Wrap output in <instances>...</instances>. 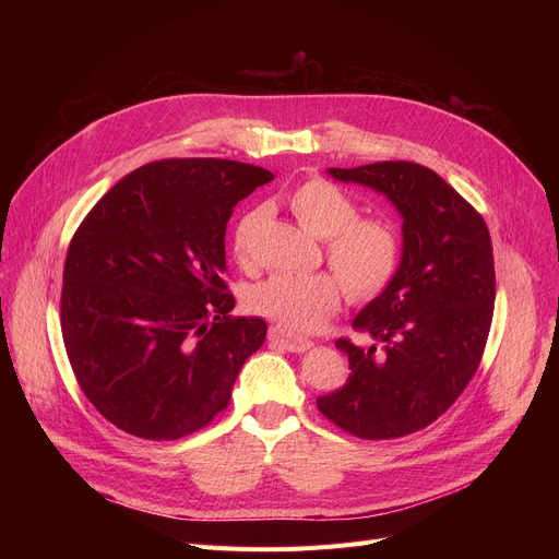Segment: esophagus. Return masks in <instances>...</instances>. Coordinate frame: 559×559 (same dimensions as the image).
I'll return each instance as SVG.
<instances>
[{"label":"esophagus","instance_id":"obj_1","mask_svg":"<svg viewBox=\"0 0 559 559\" xmlns=\"http://www.w3.org/2000/svg\"><path fill=\"white\" fill-rule=\"evenodd\" d=\"M270 340L276 342V344H281L283 348L292 350V354H304V350H308V348L312 346V340L299 337V335L289 333V331L283 329V326H272V329H270Z\"/></svg>","mask_w":559,"mask_h":559}]
</instances>
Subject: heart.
Segmentation results:
<instances>
[{
    "label": "heart",
    "mask_w": 559,
    "mask_h": 559,
    "mask_svg": "<svg viewBox=\"0 0 559 559\" xmlns=\"http://www.w3.org/2000/svg\"><path fill=\"white\" fill-rule=\"evenodd\" d=\"M301 226L326 240V258L354 301L383 292L401 262L399 228L385 217H358V201L326 179H310L289 194ZM260 213H247L233 230V253L249 260L251 233ZM333 274H274L249 292V306L287 331H319L337 312L344 288Z\"/></svg>",
    "instance_id": "heart-1"
}]
</instances>
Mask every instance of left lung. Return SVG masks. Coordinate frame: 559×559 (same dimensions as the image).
Listing matches in <instances>:
<instances>
[{
	"label": "left lung",
	"instance_id": "1",
	"mask_svg": "<svg viewBox=\"0 0 559 559\" xmlns=\"http://www.w3.org/2000/svg\"><path fill=\"white\" fill-rule=\"evenodd\" d=\"M329 174L394 205L403 249L392 283L354 319L373 344L335 342L350 373L346 385L319 396L317 407L362 439L417 432L447 413L480 365L496 299L487 224L442 176L417 163L331 167Z\"/></svg>",
	"mask_w": 559,
	"mask_h": 559
}]
</instances>
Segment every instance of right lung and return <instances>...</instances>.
<instances>
[{"mask_svg": "<svg viewBox=\"0 0 559 559\" xmlns=\"http://www.w3.org/2000/svg\"><path fill=\"white\" fill-rule=\"evenodd\" d=\"M272 179L224 158L150 163L76 228L63 270V342L83 394L117 428L179 439L228 405L267 324L228 314L224 235L238 201Z\"/></svg>", "mask_w": 559, "mask_h": 559, "instance_id": "right-lung-1", "label": "right lung"}]
</instances>
